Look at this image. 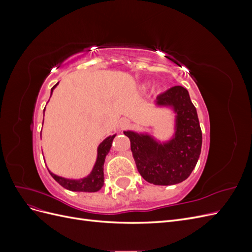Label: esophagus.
Instances as JSON below:
<instances>
[{"mask_svg": "<svg viewBox=\"0 0 252 252\" xmlns=\"http://www.w3.org/2000/svg\"><path fill=\"white\" fill-rule=\"evenodd\" d=\"M129 126H130V121L126 118H123L120 120V123H119V127L121 130H124V129H127Z\"/></svg>", "mask_w": 252, "mask_h": 252, "instance_id": "obj_1", "label": "esophagus"}]
</instances>
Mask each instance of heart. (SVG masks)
Instances as JSON below:
<instances>
[{
    "label": "heart",
    "mask_w": 252,
    "mask_h": 252,
    "mask_svg": "<svg viewBox=\"0 0 252 252\" xmlns=\"http://www.w3.org/2000/svg\"><path fill=\"white\" fill-rule=\"evenodd\" d=\"M144 87H145V88H146V87H148V84H146V85H145Z\"/></svg>",
    "instance_id": "heart-1"
}]
</instances>
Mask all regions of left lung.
Returning <instances> with one entry per match:
<instances>
[{"instance_id":"8db88e82","label":"left lung","mask_w":252,"mask_h":252,"mask_svg":"<svg viewBox=\"0 0 252 252\" xmlns=\"http://www.w3.org/2000/svg\"><path fill=\"white\" fill-rule=\"evenodd\" d=\"M157 107L170 108L174 116V132L161 142L148 132L124 131L130 140L136 168L145 181L155 185H174L192 172L201 155L202 131L196 109L188 90L174 86L159 94Z\"/></svg>"}]
</instances>
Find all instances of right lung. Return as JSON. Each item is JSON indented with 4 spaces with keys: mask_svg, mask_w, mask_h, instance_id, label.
Returning a JSON list of instances; mask_svg holds the SVG:
<instances>
[{
    "mask_svg": "<svg viewBox=\"0 0 252 252\" xmlns=\"http://www.w3.org/2000/svg\"><path fill=\"white\" fill-rule=\"evenodd\" d=\"M57 83L55 86L51 88L50 91V96L53 93V90L58 86ZM45 111V109H44ZM117 134H112L106 138L97 147V155L95 163L94 165V168L91 172L85 178L82 179H67L60 177L55 173H52L49 169V173L51 177L55 179L61 186L64 188L70 190V191H82V192H96L100 190L104 185V163H105V158L108 155L110 151L112 141L114 136Z\"/></svg>",
    "mask_w": 252,
    "mask_h": 252,
    "instance_id": "right-lung-1",
    "label": "right lung"
}]
</instances>
